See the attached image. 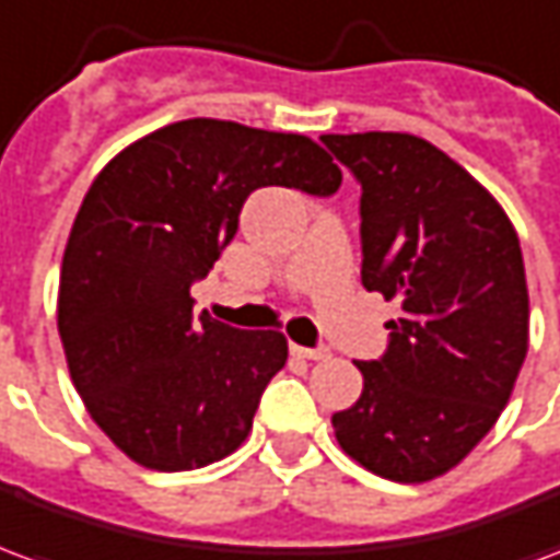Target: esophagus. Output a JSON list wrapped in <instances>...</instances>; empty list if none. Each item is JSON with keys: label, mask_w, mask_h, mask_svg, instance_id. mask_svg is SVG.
Returning <instances> with one entry per match:
<instances>
[{"label": "esophagus", "mask_w": 560, "mask_h": 560, "mask_svg": "<svg viewBox=\"0 0 560 560\" xmlns=\"http://www.w3.org/2000/svg\"><path fill=\"white\" fill-rule=\"evenodd\" d=\"M291 351L305 360H327L329 348H303V345H291Z\"/></svg>", "instance_id": "1"}]
</instances>
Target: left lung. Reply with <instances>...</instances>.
I'll return each instance as SVG.
<instances>
[{
	"label": "left lung",
	"mask_w": 560,
	"mask_h": 560,
	"mask_svg": "<svg viewBox=\"0 0 560 560\" xmlns=\"http://www.w3.org/2000/svg\"><path fill=\"white\" fill-rule=\"evenodd\" d=\"M363 185V284L399 300L389 348L357 363L363 393L332 413L339 446L384 480L429 482L489 434L528 353V281L492 191L429 140L324 135Z\"/></svg>",
	"instance_id": "8db88e82"
}]
</instances>
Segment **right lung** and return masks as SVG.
<instances>
[{"label":"right lung","mask_w":560,"mask_h":560,"mask_svg":"<svg viewBox=\"0 0 560 560\" xmlns=\"http://www.w3.org/2000/svg\"><path fill=\"white\" fill-rule=\"evenodd\" d=\"M267 185L332 195L341 171L305 135L200 116L128 143L80 203L59 276V339L95 425L143 468L231 456L288 363L279 329L195 317L188 293L233 240L245 197Z\"/></svg>","instance_id":"obj_1"}]
</instances>
